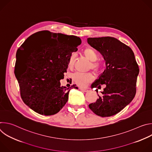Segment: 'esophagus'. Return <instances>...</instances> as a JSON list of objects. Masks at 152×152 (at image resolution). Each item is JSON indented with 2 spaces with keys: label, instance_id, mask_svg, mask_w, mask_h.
<instances>
[{
  "label": "esophagus",
  "instance_id": "obj_1",
  "mask_svg": "<svg viewBox=\"0 0 152 152\" xmlns=\"http://www.w3.org/2000/svg\"><path fill=\"white\" fill-rule=\"evenodd\" d=\"M80 90H82V91H83V92H87V91H88L87 89H86V88H80Z\"/></svg>",
  "mask_w": 152,
  "mask_h": 152
}]
</instances>
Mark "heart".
Masks as SVG:
<instances>
[{
    "label": "heart",
    "instance_id": "b5f03b06",
    "mask_svg": "<svg viewBox=\"0 0 152 152\" xmlns=\"http://www.w3.org/2000/svg\"><path fill=\"white\" fill-rule=\"evenodd\" d=\"M83 53L86 58L91 61L90 69H91L97 73L101 72L103 69V64L101 61L97 60L99 55L96 51L91 48H87L83 50ZM75 61V55L72 53L68 59V66L70 69L73 68L74 66ZM73 79L77 85L83 87L94 80V76L91 73H83L76 72L73 75Z\"/></svg>",
    "mask_w": 152,
    "mask_h": 152
}]
</instances>
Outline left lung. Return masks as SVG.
<instances>
[{"instance_id": "1", "label": "left lung", "mask_w": 152, "mask_h": 152, "mask_svg": "<svg viewBox=\"0 0 152 152\" xmlns=\"http://www.w3.org/2000/svg\"><path fill=\"white\" fill-rule=\"evenodd\" d=\"M88 44L98 50L106 61V68L91 87H106L90 109L96 115L111 117L130 103L136 94L140 69L132 50L115 38H88ZM98 91V90H96Z\"/></svg>"}]
</instances>
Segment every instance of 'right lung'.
I'll list each match as a JSON object with an SVG mask.
<instances>
[{
    "instance_id": "1",
    "label": "right lung",
    "mask_w": 152,
    "mask_h": 152,
    "mask_svg": "<svg viewBox=\"0 0 152 152\" xmlns=\"http://www.w3.org/2000/svg\"><path fill=\"white\" fill-rule=\"evenodd\" d=\"M46 39L31 47L26 40L17 50L15 74L24 103L35 112L45 115L58 113L66 104L72 88L61 86L68 69V59L81 44L79 37L42 31ZM18 62L17 61V62Z\"/></svg>"
}]
</instances>
